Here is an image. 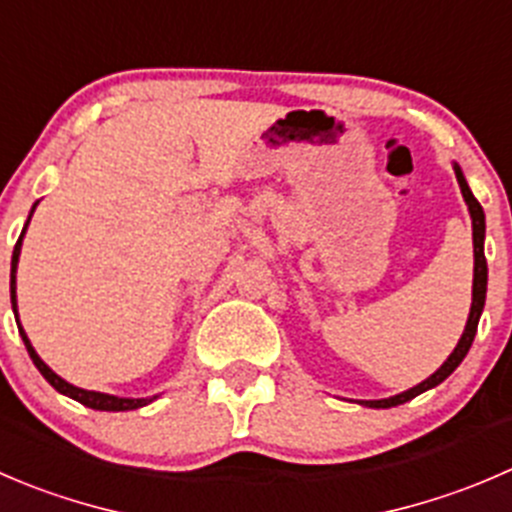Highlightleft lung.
Returning a JSON list of instances; mask_svg holds the SVG:
<instances>
[{
    "label": "left lung",
    "mask_w": 512,
    "mask_h": 512,
    "mask_svg": "<svg viewBox=\"0 0 512 512\" xmlns=\"http://www.w3.org/2000/svg\"><path fill=\"white\" fill-rule=\"evenodd\" d=\"M455 177H458L460 192H463L465 205H468V210H470V220H473L475 270H473V305H470L468 325H465L463 337H460V340H458L455 350L450 352L448 360H445L443 365H440L438 370H435L433 375L428 377V380H423V382H420V385H415V388L405 390V393L393 395V398L362 400L360 405H367V408H395V405L408 403V400H413L415 395H420V393H425V390H430V388H435V385H440V382H443L445 377H448L450 372H453L455 367H458L460 362H463V357L468 355L470 345H473V340H475V332H478V320H480V315H483V307H485V290H488V262H485V250H483L485 212H483V207H480V202L473 197V192H470L468 182H465L463 172H460L458 165H455Z\"/></svg>",
    "instance_id": "left-lung-1"
}]
</instances>
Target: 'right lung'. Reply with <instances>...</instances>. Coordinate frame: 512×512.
<instances>
[{
    "label": "right lung",
    "mask_w": 512,
    "mask_h": 512,
    "mask_svg": "<svg viewBox=\"0 0 512 512\" xmlns=\"http://www.w3.org/2000/svg\"><path fill=\"white\" fill-rule=\"evenodd\" d=\"M34 207H37V205H34ZM34 207H32V212H34ZM29 217H32V215H29ZM27 225H29V220H27ZM27 225H24V230H27ZM24 230H22V235H19L17 245H14V252H12V280H9V292H12V310H14V317H19V315H17V262H19V252H22ZM19 335H22L24 347H27L29 357H32V362H34V365H37V370L44 375V380H47L49 385H52V388L57 390V393L67 395V398L77 400V403L87 405V408H92V410H109V413H119V410H137V408H145V405H150L152 400H155V398H150V400H147V398H137V400H135V398H117V395L94 393V390L74 388V385H69L67 380H62V377H59L57 372L49 370V367L44 365L42 357H39L37 352H34L32 342H29L27 332L22 330V325H19Z\"/></svg>",
    "instance_id": "right-lung-1"
}]
</instances>
